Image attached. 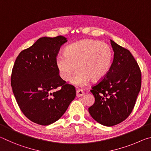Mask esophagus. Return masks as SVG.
I'll list each match as a JSON object with an SVG mask.
<instances>
[{"instance_id": "34e87169", "label": "esophagus", "mask_w": 151, "mask_h": 151, "mask_svg": "<svg viewBox=\"0 0 151 151\" xmlns=\"http://www.w3.org/2000/svg\"><path fill=\"white\" fill-rule=\"evenodd\" d=\"M83 95H84V92H83L82 90H76V96H77V97H81V96H83Z\"/></svg>"}]
</instances>
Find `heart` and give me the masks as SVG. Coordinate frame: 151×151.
Instances as JSON below:
<instances>
[{
  "label": "heart",
  "mask_w": 151,
  "mask_h": 151,
  "mask_svg": "<svg viewBox=\"0 0 151 151\" xmlns=\"http://www.w3.org/2000/svg\"><path fill=\"white\" fill-rule=\"evenodd\" d=\"M112 61V54L106 43L84 39L71 44L66 48L65 54H59L55 59L59 75L63 81H68L76 70L78 71L71 78V82L83 85L90 80L98 81L109 71Z\"/></svg>",
  "instance_id": "obj_1"
}]
</instances>
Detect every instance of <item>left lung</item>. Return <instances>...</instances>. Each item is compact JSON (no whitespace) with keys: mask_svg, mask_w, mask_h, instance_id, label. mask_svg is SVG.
I'll return each mask as SVG.
<instances>
[{"mask_svg":"<svg viewBox=\"0 0 151 151\" xmlns=\"http://www.w3.org/2000/svg\"><path fill=\"white\" fill-rule=\"evenodd\" d=\"M110 43L113 62L107 75L90 90L95 102L88 108L91 116L106 127L127 119L141 87V72L131 53L111 39Z\"/></svg>","mask_w":151,"mask_h":151,"instance_id":"left-lung-1","label":"left lung"}]
</instances>
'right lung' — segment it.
<instances>
[{
  "mask_svg": "<svg viewBox=\"0 0 151 151\" xmlns=\"http://www.w3.org/2000/svg\"><path fill=\"white\" fill-rule=\"evenodd\" d=\"M67 41L63 36L39 38L14 62L11 80L14 96L22 112L36 124L56 122L76 97L75 87L60 78L55 65L61 46ZM58 87L60 90L50 92Z\"/></svg>",
  "mask_w": 151,
  "mask_h": 151,
  "instance_id": "right-lung-1",
  "label": "right lung"
}]
</instances>
